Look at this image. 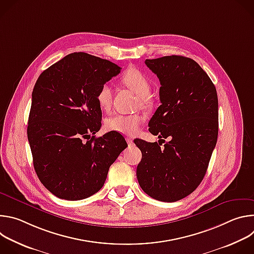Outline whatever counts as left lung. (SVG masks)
I'll list each match as a JSON object with an SVG mask.
<instances>
[{
    "instance_id": "1",
    "label": "left lung",
    "mask_w": 254,
    "mask_h": 254,
    "mask_svg": "<svg viewBox=\"0 0 254 254\" xmlns=\"http://www.w3.org/2000/svg\"><path fill=\"white\" fill-rule=\"evenodd\" d=\"M120 72L111 61L75 52L44 70L35 83L28 121L33 165L40 182L60 199L97 193L127 143L122 134L94 131L102 116L98 96Z\"/></svg>"
}]
</instances>
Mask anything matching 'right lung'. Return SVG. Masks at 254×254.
I'll use <instances>...</instances> for the list:
<instances>
[{"mask_svg":"<svg viewBox=\"0 0 254 254\" xmlns=\"http://www.w3.org/2000/svg\"><path fill=\"white\" fill-rule=\"evenodd\" d=\"M160 80L161 105L151 119L150 143L136 168L143 192L162 202L190 195L206 174L218 135L216 88L200 65L187 57L144 61Z\"/></svg>","mask_w":254,"mask_h":254,"instance_id":"add662e5","label":"right lung"}]
</instances>
